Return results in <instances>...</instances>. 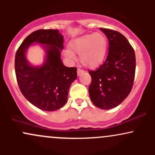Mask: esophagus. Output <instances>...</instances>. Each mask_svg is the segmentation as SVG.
<instances>
[{
    "instance_id": "obj_1",
    "label": "esophagus",
    "mask_w": 155,
    "mask_h": 155,
    "mask_svg": "<svg viewBox=\"0 0 155 155\" xmlns=\"http://www.w3.org/2000/svg\"><path fill=\"white\" fill-rule=\"evenodd\" d=\"M84 72V71L81 70V69H80V68H78V70H77V74H78V76L81 75V74H83Z\"/></svg>"
}]
</instances>
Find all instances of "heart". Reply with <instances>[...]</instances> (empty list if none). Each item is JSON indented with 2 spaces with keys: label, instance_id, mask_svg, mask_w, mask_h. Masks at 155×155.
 Wrapping results in <instances>:
<instances>
[{
  "label": "heart",
  "instance_id": "1",
  "mask_svg": "<svg viewBox=\"0 0 155 155\" xmlns=\"http://www.w3.org/2000/svg\"><path fill=\"white\" fill-rule=\"evenodd\" d=\"M70 49L65 51V56L70 62L76 60L74 53L79 54L84 66L95 68L104 61L107 51V38L101 33H93L76 38L70 44Z\"/></svg>",
  "mask_w": 155,
  "mask_h": 155
}]
</instances>
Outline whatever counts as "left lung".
I'll return each instance as SVG.
<instances>
[{
	"mask_svg": "<svg viewBox=\"0 0 155 155\" xmlns=\"http://www.w3.org/2000/svg\"><path fill=\"white\" fill-rule=\"evenodd\" d=\"M108 40V54L92 78L89 94L92 102L102 109L120 105L133 88L136 72V54L127 39L120 32L100 28Z\"/></svg>",
	"mask_w": 155,
	"mask_h": 155,
	"instance_id": "1",
	"label": "left lung"
}]
</instances>
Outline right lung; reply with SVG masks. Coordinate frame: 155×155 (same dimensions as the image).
I'll use <instances>...</instances> for the list:
<instances>
[{
	"label": "right lung",
	"instance_id": "obj_1",
	"mask_svg": "<svg viewBox=\"0 0 155 155\" xmlns=\"http://www.w3.org/2000/svg\"><path fill=\"white\" fill-rule=\"evenodd\" d=\"M63 42L58 30H38L26 37L16 52L15 74L19 90L30 103L44 111L63 107L71 84L77 78V68L65 66L60 59ZM33 43L45 44L47 57L41 67H32L26 59V50Z\"/></svg>",
	"mask_w": 155,
	"mask_h": 155
}]
</instances>
